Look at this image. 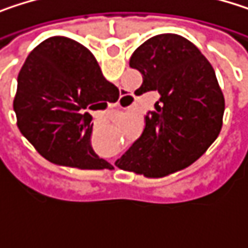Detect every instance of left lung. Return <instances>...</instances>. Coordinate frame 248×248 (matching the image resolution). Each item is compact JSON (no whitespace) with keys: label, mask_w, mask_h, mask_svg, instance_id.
<instances>
[{"label":"left lung","mask_w":248,"mask_h":248,"mask_svg":"<svg viewBox=\"0 0 248 248\" xmlns=\"http://www.w3.org/2000/svg\"><path fill=\"white\" fill-rule=\"evenodd\" d=\"M129 66L142 75L139 94L158 92L155 110L145 116L140 138L115 165L161 178L195 162L223 126L224 96L202 53L178 34H159L139 46Z\"/></svg>","instance_id":"obj_1"}]
</instances>
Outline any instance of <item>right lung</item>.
Listing matches in <instances>:
<instances>
[{"instance_id":"obj_1","label":"right lung","mask_w":248,"mask_h":248,"mask_svg":"<svg viewBox=\"0 0 248 248\" xmlns=\"http://www.w3.org/2000/svg\"><path fill=\"white\" fill-rule=\"evenodd\" d=\"M118 94L84 46L67 37H50L28 54L17 77V126L53 164L112 170L92 149L90 110L116 102Z\"/></svg>"}]
</instances>
